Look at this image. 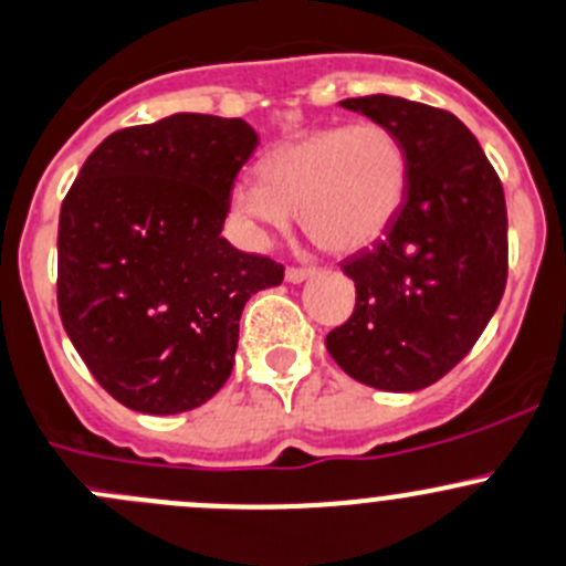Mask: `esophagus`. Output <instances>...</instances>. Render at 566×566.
I'll use <instances>...</instances> for the list:
<instances>
[{
    "label": "esophagus",
    "mask_w": 566,
    "mask_h": 566,
    "mask_svg": "<svg viewBox=\"0 0 566 566\" xmlns=\"http://www.w3.org/2000/svg\"><path fill=\"white\" fill-rule=\"evenodd\" d=\"M311 275H313L311 266H289V270H285V281L289 283H302Z\"/></svg>",
    "instance_id": "obj_1"
}]
</instances>
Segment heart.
<instances>
[{
	"label": "heart",
	"instance_id": "heart-1",
	"mask_svg": "<svg viewBox=\"0 0 566 566\" xmlns=\"http://www.w3.org/2000/svg\"><path fill=\"white\" fill-rule=\"evenodd\" d=\"M259 184H237L231 209L253 231H283L296 214L302 233L327 253L377 242L407 198L410 161L394 128L363 120L318 126L261 156Z\"/></svg>",
	"mask_w": 566,
	"mask_h": 566
}]
</instances>
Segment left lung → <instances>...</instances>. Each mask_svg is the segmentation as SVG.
<instances>
[{
  "mask_svg": "<svg viewBox=\"0 0 566 566\" xmlns=\"http://www.w3.org/2000/svg\"><path fill=\"white\" fill-rule=\"evenodd\" d=\"M340 106L399 134L410 181L382 239L344 261L355 311L324 344L357 382L410 394L438 382L473 349L501 302L506 200L479 139L451 112L396 95Z\"/></svg>",
  "mask_w": 566,
  "mask_h": 566,
  "instance_id": "obj_1",
  "label": "left lung"
}]
</instances>
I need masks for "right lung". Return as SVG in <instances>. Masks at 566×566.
I'll use <instances>...</instances> for the list:
<instances>
[{
	"label": "right lung",
	"instance_id": "1",
	"mask_svg": "<svg viewBox=\"0 0 566 566\" xmlns=\"http://www.w3.org/2000/svg\"><path fill=\"white\" fill-rule=\"evenodd\" d=\"M259 134L178 112L109 134L60 209L57 307L95 382L123 407L176 416L233 371L244 302L283 264L222 237Z\"/></svg>",
	"mask_w": 566,
	"mask_h": 566
}]
</instances>
